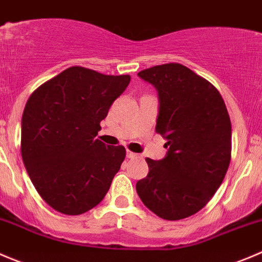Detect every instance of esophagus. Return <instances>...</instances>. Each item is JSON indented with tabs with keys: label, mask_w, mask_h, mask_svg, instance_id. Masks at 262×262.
Instances as JSON below:
<instances>
[{
	"label": "esophagus",
	"mask_w": 262,
	"mask_h": 262,
	"mask_svg": "<svg viewBox=\"0 0 262 262\" xmlns=\"http://www.w3.org/2000/svg\"><path fill=\"white\" fill-rule=\"evenodd\" d=\"M127 158H130V159H136V158H139V154H136V152H132L130 150H127Z\"/></svg>",
	"instance_id": "1"
}]
</instances>
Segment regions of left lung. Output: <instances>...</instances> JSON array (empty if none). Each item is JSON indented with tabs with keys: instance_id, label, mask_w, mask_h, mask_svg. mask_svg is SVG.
I'll use <instances>...</instances> for the list:
<instances>
[{
	"instance_id": "1",
	"label": "left lung",
	"mask_w": 262,
	"mask_h": 262,
	"mask_svg": "<svg viewBox=\"0 0 262 262\" xmlns=\"http://www.w3.org/2000/svg\"><path fill=\"white\" fill-rule=\"evenodd\" d=\"M157 89V127L167 142L163 159L146 158L149 173L136 183L139 198L165 220L193 215L222 185L230 162L232 126L218 90L180 63L142 70Z\"/></svg>"
}]
</instances>
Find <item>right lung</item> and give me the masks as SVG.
<instances>
[{"label": "right lung", "mask_w": 262, "mask_h": 262, "mask_svg": "<svg viewBox=\"0 0 262 262\" xmlns=\"http://www.w3.org/2000/svg\"><path fill=\"white\" fill-rule=\"evenodd\" d=\"M130 80V75L74 66L28 99L21 118L23 162L35 190L54 210L79 215L107 195L126 149L95 136Z\"/></svg>", "instance_id": "right-lung-1"}]
</instances>
